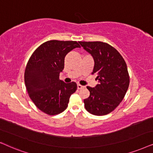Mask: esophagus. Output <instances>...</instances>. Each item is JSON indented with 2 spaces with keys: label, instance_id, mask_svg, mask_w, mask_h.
<instances>
[{
  "label": "esophagus",
  "instance_id": "34e87169",
  "mask_svg": "<svg viewBox=\"0 0 153 153\" xmlns=\"http://www.w3.org/2000/svg\"><path fill=\"white\" fill-rule=\"evenodd\" d=\"M85 86H82V85H80V84H78V89H83V88H85Z\"/></svg>",
  "mask_w": 153,
  "mask_h": 153
}]
</instances>
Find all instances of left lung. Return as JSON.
I'll use <instances>...</instances> for the list:
<instances>
[{
  "label": "left lung",
  "mask_w": 153,
  "mask_h": 153,
  "mask_svg": "<svg viewBox=\"0 0 153 153\" xmlns=\"http://www.w3.org/2000/svg\"><path fill=\"white\" fill-rule=\"evenodd\" d=\"M79 43L93 56L91 74L97 73L99 84L87 87L90 92L85 99V109L94 115H105L113 111L127 93L129 85L127 66L123 56L113 47L100 41Z\"/></svg>",
  "instance_id": "left-lung-1"
}]
</instances>
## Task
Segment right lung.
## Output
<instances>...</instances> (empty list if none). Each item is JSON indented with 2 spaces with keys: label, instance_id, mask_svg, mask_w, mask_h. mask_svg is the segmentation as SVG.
<instances>
[{
  "label": "right lung",
  "instance_id": "1",
  "mask_svg": "<svg viewBox=\"0 0 153 153\" xmlns=\"http://www.w3.org/2000/svg\"><path fill=\"white\" fill-rule=\"evenodd\" d=\"M76 48H80L76 41L49 40L40 45L28 61L24 72L26 90L36 107L48 115L65 111L71 95L76 91L75 82L59 80L65 56Z\"/></svg>",
  "mask_w": 153,
  "mask_h": 153
}]
</instances>
